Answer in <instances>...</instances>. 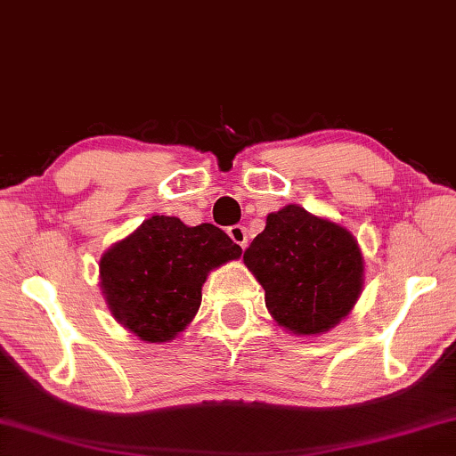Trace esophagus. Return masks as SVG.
<instances>
[{
	"label": "esophagus",
	"instance_id": "34e87169",
	"mask_svg": "<svg viewBox=\"0 0 456 456\" xmlns=\"http://www.w3.org/2000/svg\"><path fill=\"white\" fill-rule=\"evenodd\" d=\"M227 233H229L231 240H233V243L240 245L241 249L248 248V229L241 227V225H233V227H229Z\"/></svg>",
	"mask_w": 456,
	"mask_h": 456
}]
</instances>
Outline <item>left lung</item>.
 <instances>
[{"instance_id": "1", "label": "left lung", "mask_w": 456, "mask_h": 456, "mask_svg": "<svg viewBox=\"0 0 456 456\" xmlns=\"http://www.w3.org/2000/svg\"><path fill=\"white\" fill-rule=\"evenodd\" d=\"M243 264L265 290L272 319L296 337L335 329L363 292L365 259L351 231L300 205L267 215Z\"/></svg>"}]
</instances>
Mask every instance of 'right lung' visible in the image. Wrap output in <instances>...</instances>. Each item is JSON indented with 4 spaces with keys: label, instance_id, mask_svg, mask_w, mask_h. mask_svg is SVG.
Masks as SVG:
<instances>
[{
    "label": "right lung",
    "instance_id": "right-lung-1",
    "mask_svg": "<svg viewBox=\"0 0 456 456\" xmlns=\"http://www.w3.org/2000/svg\"><path fill=\"white\" fill-rule=\"evenodd\" d=\"M241 257L225 231L154 215L99 259V286L121 327L146 343H170L192 322L207 276Z\"/></svg>",
    "mask_w": 456,
    "mask_h": 456
}]
</instances>
